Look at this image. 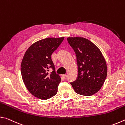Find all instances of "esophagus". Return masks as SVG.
Here are the masks:
<instances>
[{"label":"esophagus","instance_id":"esophagus-1","mask_svg":"<svg viewBox=\"0 0 125 125\" xmlns=\"http://www.w3.org/2000/svg\"><path fill=\"white\" fill-rule=\"evenodd\" d=\"M62 76V77H63V78H64V79H65V78H67V75L66 74H63Z\"/></svg>","mask_w":125,"mask_h":125}]
</instances>
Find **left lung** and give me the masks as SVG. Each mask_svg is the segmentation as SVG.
<instances>
[{"mask_svg": "<svg viewBox=\"0 0 125 125\" xmlns=\"http://www.w3.org/2000/svg\"><path fill=\"white\" fill-rule=\"evenodd\" d=\"M77 56V79L70 83L75 92L84 96L99 92L107 76L106 62L102 53L90 40L81 37H68Z\"/></svg>", "mask_w": 125, "mask_h": 125, "instance_id": "1", "label": "left lung"}]
</instances>
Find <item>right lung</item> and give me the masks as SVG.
Masks as SVG:
<instances>
[{
    "label": "right lung",
    "instance_id": "1",
    "mask_svg": "<svg viewBox=\"0 0 125 125\" xmlns=\"http://www.w3.org/2000/svg\"><path fill=\"white\" fill-rule=\"evenodd\" d=\"M64 37H48L31 45L25 53L21 64V73L25 86L31 94L47 100L57 93L61 77L54 71L51 55ZM50 67L53 71L48 73Z\"/></svg>",
    "mask_w": 125,
    "mask_h": 125
}]
</instances>
